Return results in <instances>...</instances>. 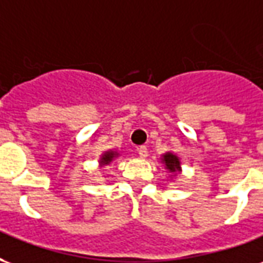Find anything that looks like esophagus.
Wrapping results in <instances>:
<instances>
[{
	"label": "esophagus",
	"instance_id": "obj_1",
	"mask_svg": "<svg viewBox=\"0 0 263 263\" xmlns=\"http://www.w3.org/2000/svg\"><path fill=\"white\" fill-rule=\"evenodd\" d=\"M138 154H139V156L141 158H146L148 156V148L145 146V145H141V146H138Z\"/></svg>",
	"mask_w": 263,
	"mask_h": 263
}]
</instances>
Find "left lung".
I'll use <instances>...</instances> for the list:
<instances>
[{"label": "left lung", "mask_w": 263, "mask_h": 263, "mask_svg": "<svg viewBox=\"0 0 263 263\" xmlns=\"http://www.w3.org/2000/svg\"><path fill=\"white\" fill-rule=\"evenodd\" d=\"M163 162H165L166 167H167L171 172L179 171V169H180V162H179V159H177L176 155L166 154L165 156H163Z\"/></svg>", "instance_id": "left-lung-1"}]
</instances>
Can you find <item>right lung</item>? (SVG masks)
<instances>
[{
  "instance_id": "add662e5",
  "label": "right lung",
  "mask_w": 263,
  "mask_h": 263,
  "mask_svg": "<svg viewBox=\"0 0 263 263\" xmlns=\"http://www.w3.org/2000/svg\"><path fill=\"white\" fill-rule=\"evenodd\" d=\"M114 152H107L105 155H103V158H101V165H108L109 162L114 159Z\"/></svg>"
}]
</instances>
